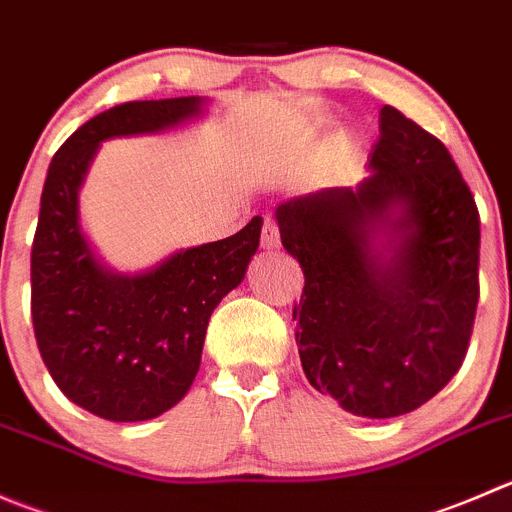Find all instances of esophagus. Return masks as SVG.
<instances>
[{"instance_id":"1","label":"esophagus","mask_w":512,"mask_h":512,"mask_svg":"<svg viewBox=\"0 0 512 512\" xmlns=\"http://www.w3.org/2000/svg\"><path fill=\"white\" fill-rule=\"evenodd\" d=\"M262 247L265 250L280 247V230H277V222L272 217H265V222H262Z\"/></svg>"}]
</instances>
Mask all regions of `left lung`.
Listing matches in <instances>:
<instances>
[{"mask_svg": "<svg viewBox=\"0 0 512 512\" xmlns=\"http://www.w3.org/2000/svg\"><path fill=\"white\" fill-rule=\"evenodd\" d=\"M370 177L277 207L282 247L305 287L297 347L305 377L360 418L413 413L460 370L480 282V215L448 147L380 109ZM377 234L389 247L377 251Z\"/></svg>", "mask_w": 512, "mask_h": 512, "instance_id": "8db88e82", "label": "left lung"}]
</instances>
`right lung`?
I'll return each instance as SVG.
<instances>
[{"mask_svg": "<svg viewBox=\"0 0 512 512\" xmlns=\"http://www.w3.org/2000/svg\"><path fill=\"white\" fill-rule=\"evenodd\" d=\"M202 104L200 97L117 104L59 147L44 180L32 245L34 337L57 388L114 423L152 420L185 398L212 310L245 277L262 217L142 275H117L94 257L79 227V187L99 142L172 130Z\"/></svg>", "mask_w": 512, "mask_h": 512, "instance_id": "obj_1", "label": "right lung"}]
</instances>
